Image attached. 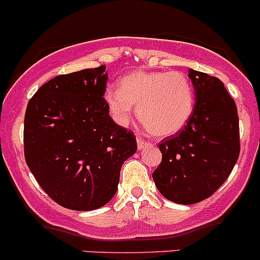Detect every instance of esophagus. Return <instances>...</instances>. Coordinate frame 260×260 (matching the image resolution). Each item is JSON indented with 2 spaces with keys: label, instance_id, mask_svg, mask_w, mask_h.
I'll return each mask as SVG.
<instances>
[{
  "label": "esophagus",
  "instance_id": "1",
  "mask_svg": "<svg viewBox=\"0 0 260 260\" xmlns=\"http://www.w3.org/2000/svg\"><path fill=\"white\" fill-rule=\"evenodd\" d=\"M147 146H151V143L147 142V141H145V140H143V138L137 137V147H138V150H142V148L147 147Z\"/></svg>",
  "mask_w": 260,
  "mask_h": 260
}]
</instances>
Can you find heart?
Returning a JSON list of instances; mask_svg holds the SVG:
<instances>
[{
	"instance_id": "heart-1",
	"label": "heart",
	"mask_w": 260,
	"mask_h": 260,
	"mask_svg": "<svg viewBox=\"0 0 260 260\" xmlns=\"http://www.w3.org/2000/svg\"><path fill=\"white\" fill-rule=\"evenodd\" d=\"M105 104L120 125L129 123L133 105L146 129L156 137H170L180 132L194 110V90L185 74L132 72L120 80L119 89L108 87Z\"/></svg>"
}]
</instances>
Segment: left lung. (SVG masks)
Masks as SVG:
<instances>
[{
  "instance_id": "left-lung-1",
  "label": "left lung",
  "mask_w": 260,
  "mask_h": 260,
  "mask_svg": "<svg viewBox=\"0 0 260 260\" xmlns=\"http://www.w3.org/2000/svg\"><path fill=\"white\" fill-rule=\"evenodd\" d=\"M188 71L196 98L193 114L180 132L161 141L162 161L152 174L158 191L178 205H193L212 196L240 153L238 108L222 81Z\"/></svg>"
}]
</instances>
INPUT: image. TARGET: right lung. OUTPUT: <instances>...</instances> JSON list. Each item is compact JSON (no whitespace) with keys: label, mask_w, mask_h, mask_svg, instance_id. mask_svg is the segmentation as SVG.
<instances>
[{"label":"right lung","mask_w":260,"mask_h":260,"mask_svg":"<svg viewBox=\"0 0 260 260\" xmlns=\"http://www.w3.org/2000/svg\"><path fill=\"white\" fill-rule=\"evenodd\" d=\"M105 66L60 75L26 107L25 160L43 190L75 211L107 205L120 168L137 151L136 136L115 124L105 104Z\"/></svg>","instance_id":"right-lung-1"}]
</instances>
